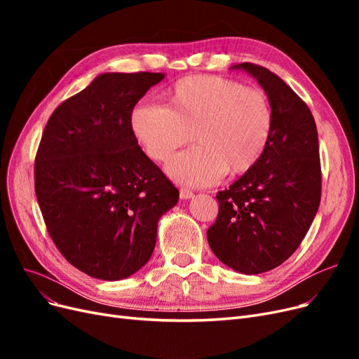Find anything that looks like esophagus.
Returning a JSON list of instances; mask_svg holds the SVG:
<instances>
[{"mask_svg": "<svg viewBox=\"0 0 359 359\" xmlns=\"http://www.w3.org/2000/svg\"><path fill=\"white\" fill-rule=\"evenodd\" d=\"M180 198H181L182 201L191 199V198H193V193H191L190 190H187V189H181V190H180Z\"/></svg>", "mask_w": 359, "mask_h": 359, "instance_id": "34e87169", "label": "esophagus"}]
</instances>
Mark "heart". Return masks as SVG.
Here are the masks:
<instances>
[{"label": "heart", "instance_id": "1", "mask_svg": "<svg viewBox=\"0 0 359 359\" xmlns=\"http://www.w3.org/2000/svg\"><path fill=\"white\" fill-rule=\"evenodd\" d=\"M169 106L137 104L130 126L140 147L154 161L196 140L173 157L168 175L190 187H206L224 172L241 175L262 157L274 128L268 95L220 76H191L168 91Z\"/></svg>", "mask_w": 359, "mask_h": 359}]
</instances>
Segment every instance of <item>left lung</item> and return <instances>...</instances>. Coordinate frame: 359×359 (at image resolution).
I'll use <instances>...</instances> for the list:
<instances>
[{
  "label": "left lung",
  "instance_id": "8db88e82",
  "mask_svg": "<svg viewBox=\"0 0 359 359\" xmlns=\"http://www.w3.org/2000/svg\"><path fill=\"white\" fill-rule=\"evenodd\" d=\"M257 81L273 106L265 153L229 189L219 191V215L206 232L217 259L238 273L274 269L295 252L320 203L319 139L314 118L290 86L256 64L231 67Z\"/></svg>",
  "mask_w": 359,
  "mask_h": 359
}]
</instances>
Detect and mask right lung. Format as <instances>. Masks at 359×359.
I'll return each instance as SVG.
<instances>
[{
    "instance_id": "right-lung-1",
    "label": "right lung",
    "mask_w": 359,
    "mask_h": 359,
    "mask_svg": "<svg viewBox=\"0 0 359 359\" xmlns=\"http://www.w3.org/2000/svg\"><path fill=\"white\" fill-rule=\"evenodd\" d=\"M165 73H103L62 102L43 132L34 187L61 255L90 277L116 281L153 255L178 190L132 132L133 107Z\"/></svg>"
}]
</instances>
